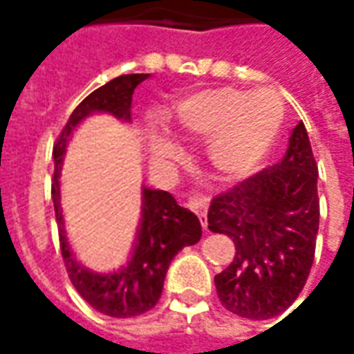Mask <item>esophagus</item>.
<instances>
[{
	"instance_id": "esophagus-1",
	"label": "esophagus",
	"mask_w": 354,
	"mask_h": 354,
	"mask_svg": "<svg viewBox=\"0 0 354 354\" xmlns=\"http://www.w3.org/2000/svg\"><path fill=\"white\" fill-rule=\"evenodd\" d=\"M187 207L192 208L195 214L199 216L201 225L207 230L208 220H207V208H208V201L203 199V197H192V199L187 201Z\"/></svg>"
}]
</instances>
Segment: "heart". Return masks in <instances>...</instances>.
Here are the masks:
<instances>
[{
    "instance_id": "1",
    "label": "heart",
    "mask_w": 354,
    "mask_h": 354,
    "mask_svg": "<svg viewBox=\"0 0 354 354\" xmlns=\"http://www.w3.org/2000/svg\"><path fill=\"white\" fill-rule=\"evenodd\" d=\"M284 121L281 96L269 88L246 93L235 87H216L193 94L176 108V124L189 134L210 133V157L223 170L243 172L269 153ZM151 157L167 162L176 147L162 138L151 142Z\"/></svg>"
}]
</instances>
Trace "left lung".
I'll list each match as a JSON object with an SVG mask.
<instances>
[{
    "label": "left lung",
    "mask_w": 354,
    "mask_h": 354,
    "mask_svg": "<svg viewBox=\"0 0 354 354\" xmlns=\"http://www.w3.org/2000/svg\"><path fill=\"white\" fill-rule=\"evenodd\" d=\"M319 169L304 123L281 162L216 195L208 227L235 243V258L214 277L227 311L266 320L288 309L304 290L319 233Z\"/></svg>",
    "instance_id": "left-lung-1"
}]
</instances>
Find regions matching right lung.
Returning a JSON list of instances; mask_svg holds the SVG:
<instances>
[{"instance_id":"obj_1","label":"right lung","mask_w":354,"mask_h":354,"mask_svg":"<svg viewBox=\"0 0 354 354\" xmlns=\"http://www.w3.org/2000/svg\"><path fill=\"white\" fill-rule=\"evenodd\" d=\"M147 80V73H129L108 81L96 88L73 109L72 115L53 147L55 157V174L50 195L55 203V216L58 223L60 252L64 260L66 271L72 281L73 288L91 307L102 315L127 319L138 317L142 313L153 309L161 297L162 284L167 277L170 261L184 246L199 243L201 222L197 216L187 208L180 207L176 199L161 189L144 187L142 199V223L138 239L134 245L131 261L113 273H93L77 263L73 258L68 239H66L62 208H60V169L64 159L66 144L73 129L94 111H106L111 115L129 121L131 119L132 93L140 83Z\"/></svg>"}]
</instances>
